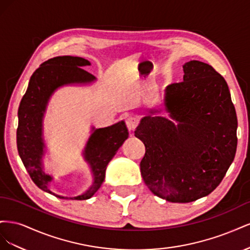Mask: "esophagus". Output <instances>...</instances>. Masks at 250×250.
<instances>
[{
	"label": "esophagus",
	"mask_w": 250,
	"mask_h": 250,
	"mask_svg": "<svg viewBox=\"0 0 250 250\" xmlns=\"http://www.w3.org/2000/svg\"><path fill=\"white\" fill-rule=\"evenodd\" d=\"M138 123H139L138 119L134 117H129L126 119V126L128 128V130H130V131H133L135 129V127L138 126Z\"/></svg>",
	"instance_id": "esophagus-1"
}]
</instances>
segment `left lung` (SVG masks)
Wrapping results in <instances>:
<instances>
[{"mask_svg":"<svg viewBox=\"0 0 250 250\" xmlns=\"http://www.w3.org/2000/svg\"><path fill=\"white\" fill-rule=\"evenodd\" d=\"M184 81L165 89L166 118L148 109L134 131L146 148L142 177L154 195L187 203L213 192L237 150L238 120L229 85L213 66L184 65ZM150 115H149L148 113Z\"/></svg>","mask_w":250,"mask_h":250,"instance_id":"1","label":"left lung"}]
</instances>
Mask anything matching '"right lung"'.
<instances>
[{"label": "right lung", "instance_id": "obj_1", "mask_svg": "<svg viewBox=\"0 0 250 250\" xmlns=\"http://www.w3.org/2000/svg\"><path fill=\"white\" fill-rule=\"evenodd\" d=\"M86 65H90L88 60L74 56H57L42 63L30 78L18 112L17 144L21 160L33 183L60 199L85 200L92 197L104 181L108 163L129 134L124 121L104 128L93 127L82 153L93 173L92 186L75 197H65L50 190L49 184L53 176L44 173L42 164L46 154L42 133L44 112L50 98L58 88L74 84L86 85L96 81L95 76L82 69Z\"/></svg>", "mask_w": 250, "mask_h": 250}]
</instances>
